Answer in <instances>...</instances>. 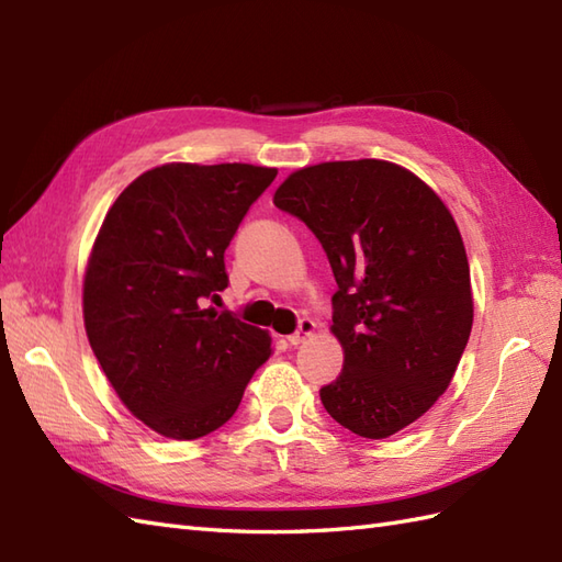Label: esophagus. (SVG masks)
Here are the masks:
<instances>
[{
	"label": "esophagus",
	"instance_id": "34e87169",
	"mask_svg": "<svg viewBox=\"0 0 562 562\" xmlns=\"http://www.w3.org/2000/svg\"><path fill=\"white\" fill-rule=\"evenodd\" d=\"M314 328H316V324H314L312 318H302V321H300V326H296V330L292 333V336H288V342H290V345H300V342H304L308 336H312Z\"/></svg>",
	"mask_w": 562,
	"mask_h": 562
}]
</instances>
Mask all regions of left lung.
Here are the masks:
<instances>
[{"instance_id":"obj_1","label":"left lung","mask_w":562,"mask_h":562,"mask_svg":"<svg viewBox=\"0 0 562 562\" xmlns=\"http://www.w3.org/2000/svg\"><path fill=\"white\" fill-rule=\"evenodd\" d=\"M272 202L314 232L338 282L330 330L345 362L321 403L355 435H396L447 391L471 336L457 222L432 188L381 159L306 166Z\"/></svg>"}]
</instances>
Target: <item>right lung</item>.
<instances>
[{
  "label": "right lung",
  "instance_id": "1",
  "mask_svg": "<svg viewBox=\"0 0 562 562\" xmlns=\"http://www.w3.org/2000/svg\"><path fill=\"white\" fill-rule=\"evenodd\" d=\"M278 169L164 164L105 214L83 274V326L111 386L137 420L198 439L236 413L270 357V336L217 300L224 250Z\"/></svg>",
  "mask_w": 562,
  "mask_h": 562
}]
</instances>
